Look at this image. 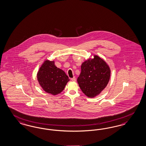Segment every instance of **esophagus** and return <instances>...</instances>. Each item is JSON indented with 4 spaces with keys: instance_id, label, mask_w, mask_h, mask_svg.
<instances>
[{
    "instance_id": "obj_1",
    "label": "esophagus",
    "mask_w": 146,
    "mask_h": 146,
    "mask_svg": "<svg viewBox=\"0 0 146 146\" xmlns=\"http://www.w3.org/2000/svg\"><path fill=\"white\" fill-rule=\"evenodd\" d=\"M71 80L72 81H76V78L75 76H74L73 78H72V79H71Z\"/></svg>"
}]
</instances>
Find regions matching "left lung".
<instances>
[{"mask_svg":"<svg viewBox=\"0 0 146 146\" xmlns=\"http://www.w3.org/2000/svg\"><path fill=\"white\" fill-rule=\"evenodd\" d=\"M82 62L77 81L82 92L88 98L100 94L109 82L111 70L105 61L98 55Z\"/></svg>","mask_w":146,"mask_h":146,"instance_id":"8db88e82","label":"left lung"}]
</instances>
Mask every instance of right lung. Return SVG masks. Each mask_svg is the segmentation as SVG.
Here are the masks:
<instances>
[{
	"label": "right lung",
	"instance_id": "right-lung-1",
	"mask_svg": "<svg viewBox=\"0 0 146 146\" xmlns=\"http://www.w3.org/2000/svg\"><path fill=\"white\" fill-rule=\"evenodd\" d=\"M36 76L43 90L53 96L61 93L70 81L65 72L55 65L54 60L44 61L37 72Z\"/></svg>",
	"mask_w": 146,
	"mask_h": 146
}]
</instances>
